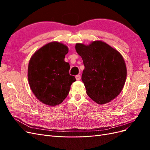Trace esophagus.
Here are the masks:
<instances>
[{
  "label": "esophagus",
  "instance_id": "34e87169",
  "mask_svg": "<svg viewBox=\"0 0 150 150\" xmlns=\"http://www.w3.org/2000/svg\"><path fill=\"white\" fill-rule=\"evenodd\" d=\"M81 75L80 74H78V75H76V80H80L81 79Z\"/></svg>",
  "mask_w": 150,
  "mask_h": 150
}]
</instances>
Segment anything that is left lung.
<instances>
[{
	"mask_svg": "<svg viewBox=\"0 0 150 150\" xmlns=\"http://www.w3.org/2000/svg\"><path fill=\"white\" fill-rule=\"evenodd\" d=\"M75 48L83 61L81 79L89 98L103 104L118 96L127 74L121 54L101 40L93 41L88 46L78 43Z\"/></svg>",
	"mask_w": 150,
	"mask_h": 150,
	"instance_id": "1",
	"label": "left lung"
}]
</instances>
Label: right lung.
Returning <instances> with one entry per match:
<instances>
[{"mask_svg":"<svg viewBox=\"0 0 150 150\" xmlns=\"http://www.w3.org/2000/svg\"><path fill=\"white\" fill-rule=\"evenodd\" d=\"M68 48L57 42L48 43L31 57L28 81L34 94L42 103L54 106L61 104L76 81L69 74L70 66L64 61Z\"/></svg>","mask_w":150,"mask_h":150,"instance_id":"add662e5","label":"right lung"}]
</instances>
